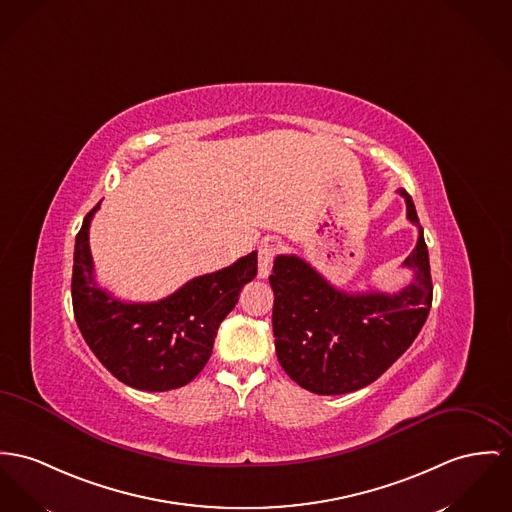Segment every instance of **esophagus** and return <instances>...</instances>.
Instances as JSON below:
<instances>
[{
	"mask_svg": "<svg viewBox=\"0 0 512 512\" xmlns=\"http://www.w3.org/2000/svg\"><path fill=\"white\" fill-rule=\"evenodd\" d=\"M277 254V246L266 242L262 248H260V254H258V277L266 279L270 273H272L273 258Z\"/></svg>",
	"mask_w": 512,
	"mask_h": 512,
	"instance_id": "esophagus-1",
	"label": "esophagus"
}]
</instances>
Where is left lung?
I'll return each mask as SVG.
<instances>
[{
	"mask_svg": "<svg viewBox=\"0 0 512 512\" xmlns=\"http://www.w3.org/2000/svg\"><path fill=\"white\" fill-rule=\"evenodd\" d=\"M419 239L404 262L413 281L398 293H345L303 258L273 262V338L283 371L320 396L355 392L404 355L421 332L433 301L429 252L413 200L400 190Z\"/></svg>",
	"mask_w": 512,
	"mask_h": 512,
	"instance_id": "left-lung-1",
	"label": "left lung"
}]
</instances>
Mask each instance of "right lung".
I'll return each mask as SVG.
<instances>
[{"mask_svg":"<svg viewBox=\"0 0 512 512\" xmlns=\"http://www.w3.org/2000/svg\"><path fill=\"white\" fill-rule=\"evenodd\" d=\"M95 205L75 237L71 301L81 336L120 382L147 392L194 380L211 357L219 324L258 273V252L190 279L157 303H126L99 287L89 248Z\"/></svg>","mask_w":512,"mask_h":512,"instance_id":"add662e5","label":"right lung"}]
</instances>
